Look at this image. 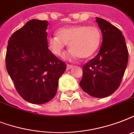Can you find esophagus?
<instances>
[{"label":"esophagus","instance_id":"esophagus-1","mask_svg":"<svg viewBox=\"0 0 134 134\" xmlns=\"http://www.w3.org/2000/svg\"><path fill=\"white\" fill-rule=\"evenodd\" d=\"M72 67H73V65H67V70H69V69H71Z\"/></svg>","mask_w":134,"mask_h":134}]
</instances>
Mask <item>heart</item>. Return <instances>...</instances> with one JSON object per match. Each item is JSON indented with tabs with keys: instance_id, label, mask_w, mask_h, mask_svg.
Masks as SVG:
<instances>
[{
	"instance_id": "obj_1",
	"label": "heart",
	"mask_w": 134,
	"mask_h": 134,
	"mask_svg": "<svg viewBox=\"0 0 134 134\" xmlns=\"http://www.w3.org/2000/svg\"><path fill=\"white\" fill-rule=\"evenodd\" d=\"M102 33L96 26L84 25L62 28L57 31V36L47 39V46L53 54L60 56L66 44L71 49L66 58H88L98 50Z\"/></svg>"
}]
</instances>
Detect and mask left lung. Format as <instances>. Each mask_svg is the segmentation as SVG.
I'll use <instances>...</instances> for the list:
<instances>
[{"label":"left lung","instance_id":"1","mask_svg":"<svg viewBox=\"0 0 134 134\" xmlns=\"http://www.w3.org/2000/svg\"><path fill=\"white\" fill-rule=\"evenodd\" d=\"M96 21L102 31L99 51L83 67L79 85L84 92L97 98L112 94L121 83L128 63L125 39L118 28L102 18Z\"/></svg>","mask_w":134,"mask_h":134}]
</instances>
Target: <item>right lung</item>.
Segmentation results:
<instances>
[{"label": "right lung", "mask_w": 134, "mask_h": 134, "mask_svg": "<svg viewBox=\"0 0 134 134\" xmlns=\"http://www.w3.org/2000/svg\"><path fill=\"white\" fill-rule=\"evenodd\" d=\"M48 22L28 21L8 41L6 68L23 99L42 104L54 97L59 78L66 70L64 62L55 56L47 46Z\"/></svg>", "instance_id": "1"}]
</instances>
